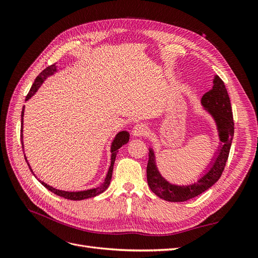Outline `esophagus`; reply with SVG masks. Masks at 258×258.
I'll use <instances>...</instances> for the list:
<instances>
[{"instance_id": "esophagus-1", "label": "esophagus", "mask_w": 258, "mask_h": 258, "mask_svg": "<svg viewBox=\"0 0 258 258\" xmlns=\"http://www.w3.org/2000/svg\"><path fill=\"white\" fill-rule=\"evenodd\" d=\"M148 128L146 127V124L144 123H138L135 126V128L132 129V135L135 137H143L147 134Z\"/></svg>"}]
</instances>
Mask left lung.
<instances>
[{"label":"left lung","instance_id":"obj_1","mask_svg":"<svg viewBox=\"0 0 258 258\" xmlns=\"http://www.w3.org/2000/svg\"><path fill=\"white\" fill-rule=\"evenodd\" d=\"M201 104L202 108L209 113L216 124L220 145L217 146L207 168L200 173L197 182L188 185H176L167 181L157 168L155 151L150 147V159L146 168L147 183L155 195L166 201L183 202L199 196L218 181L228 159L235 124L227 89L217 75H214L212 89L202 96Z\"/></svg>","mask_w":258,"mask_h":258}]
</instances>
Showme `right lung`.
<instances>
[{"label": "right lung", "instance_id": "1", "mask_svg": "<svg viewBox=\"0 0 258 258\" xmlns=\"http://www.w3.org/2000/svg\"><path fill=\"white\" fill-rule=\"evenodd\" d=\"M56 72H57L56 64H51V66L46 68L45 70H43V71L40 73V75H38L35 79V81L32 85V87H31V89L28 93V96L26 97V101H28L29 99L32 98L36 93V91L38 90V88L41 87L42 84L45 82V80L47 79V77L53 75ZM23 115H25V105H23L22 112H21V136H20V138H21L22 148H23V135H22V131H23ZM129 138H130V135H129L128 131H119L118 134L115 136L113 142L111 144V165H110V168H108V170H107V173H106V176L104 178L103 183L99 185L98 187H96V188H90V189L80 190V191H67V190H60V189L54 188V187L44 183L43 181H40L41 184L43 186H45L48 190L53 192L54 195H57V196H60V197L66 198V199H70V200H84V199H88V198H92V197L98 196V195L102 194L104 190H106L108 185H110L116 155H117V153H118V150L122 145L128 143ZM25 158H26V161L28 162L26 155H25ZM28 166L31 170V172L33 173V171H32V169H31L29 162H28Z\"/></svg>", "mask_w": 258, "mask_h": 258}]
</instances>
